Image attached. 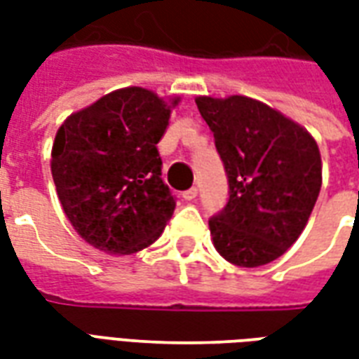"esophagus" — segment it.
Here are the masks:
<instances>
[{
    "mask_svg": "<svg viewBox=\"0 0 359 359\" xmlns=\"http://www.w3.org/2000/svg\"><path fill=\"white\" fill-rule=\"evenodd\" d=\"M196 196H198V188L196 187L188 188V190H184V192H182V198H184L187 202H192V200H196Z\"/></svg>",
    "mask_w": 359,
    "mask_h": 359,
    "instance_id": "34e87169",
    "label": "esophagus"
}]
</instances>
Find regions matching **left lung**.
<instances>
[{
    "label": "left lung",
    "instance_id": "left-lung-1",
    "mask_svg": "<svg viewBox=\"0 0 359 359\" xmlns=\"http://www.w3.org/2000/svg\"><path fill=\"white\" fill-rule=\"evenodd\" d=\"M229 179V202L210 219L213 246L238 267L271 264L298 241L321 190L313 136L265 103L196 97Z\"/></svg>",
    "mask_w": 359,
    "mask_h": 359
}]
</instances>
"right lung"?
Here are the masks:
<instances>
[{
	"instance_id": "obj_1",
	"label": "right lung",
	"mask_w": 359,
	"mask_h": 359,
	"mask_svg": "<svg viewBox=\"0 0 359 359\" xmlns=\"http://www.w3.org/2000/svg\"><path fill=\"white\" fill-rule=\"evenodd\" d=\"M179 102L130 86L59 126L51 175L67 219L90 246L128 256L163 233L177 203L161 179L157 142Z\"/></svg>"
}]
</instances>
